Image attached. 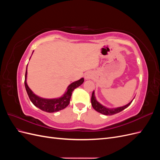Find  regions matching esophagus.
Returning <instances> with one entry per match:
<instances>
[{"mask_svg":"<svg viewBox=\"0 0 160 160\" xmlns=\"http://www.w3.org/2000/svg\"><path fill=\"white\" fill-rule=\"evenodd\" d=\"M92 77H93V73H92L91 72H90V71L87 72L85 75V79H90Z\"/></svg>","mask_w":160,"mask_h":160,"instance_id":"34e87169","label":"esophagus"}]
</instances>
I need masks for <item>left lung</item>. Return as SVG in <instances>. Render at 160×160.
<instances>
[{"instance_id": "8db88e82", "label": "left lung", "mask_w": 160, "mask_h": 160, "mask_svg": "<svg viewBox=\"0 0 160 160\" xmlns=\"http://www.w3.org/2000/svg\"><path fill=\"white\" fill-rule=\"evenodd\" d=\"M133 100L131 101V102H129L128 104H127L126 105L122 106V107L109 109V108L105 107V106H103V105H101L100 103H99L98 101L96 100V98L95 97V92L93 91V93H92V96H91V105H92V107L93 108V109L95 111H98V112H99L100 113H102L103 115H112L116 114L118 113H119L120 111H122L123 109H125V108H127L128 106L131 103H132Z\"/></svg>"}]
</instances>
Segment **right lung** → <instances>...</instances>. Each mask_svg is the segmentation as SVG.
<instances>
[{"label": "right lung", "instance_id": "1", "mask_svg": "<svg viewBox=\"0 0 160 160\" xmlns=\"http://www.w3.org/2000/svg\"><path fill=\"white\" fill-rule=\"evenodd\" d=\"M27 66L25 77V86L27 93L28 95V98H29L30 100L34 105L36 106L37 108H39L42 111H46V112L48 113L57 112V111H59L67 108L70 103V99L72 91H74L75 89L79 87L81 84H83L84 81V79L81 78V79L75 81L73 83L70 84L68 86V88H67V89L65 91V94L59 98L44 99L36 95L35 93H33V92L28 88L27 83Z\"/></svg>", "mask_w": 160, "mask_h": 160}]
</instances>
